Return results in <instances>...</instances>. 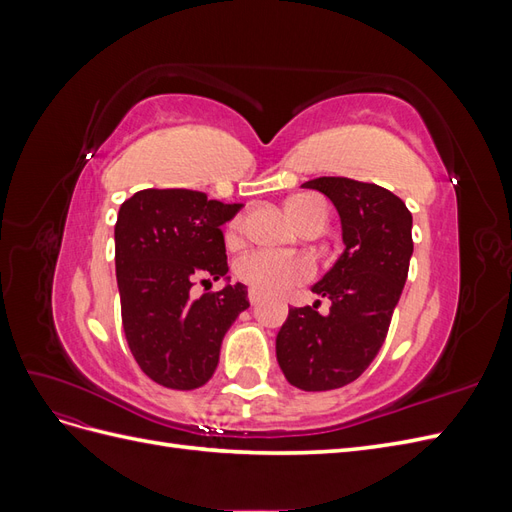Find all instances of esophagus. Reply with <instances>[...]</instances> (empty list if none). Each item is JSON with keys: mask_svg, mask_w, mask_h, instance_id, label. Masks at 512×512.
I'll list each match as a JSON object with an SVG mask.
<instances>
[{"mask_svg": "<svg viewBox=\"0 0 512 512\" xmlns=\"http://www.w3.org/2000/svg\"><path fill=\"white\" fill-rule=\"evenodd\" d=\"M247 299H250V303L252 305H256L262 297H260V292H256V290H250V292H247Z\"/></svg>", "mask_w": 512, "mask_h": 512, "instance_id": "obj_1", "label": "esophagus"}]
</instances>
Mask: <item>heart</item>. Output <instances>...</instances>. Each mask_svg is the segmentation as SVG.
Segmentation results:
<instances>
[{
  "instance_id": "heart-1",
  "label": "heart",
  "mask_w": 512,
  "mask_h": 512,
  "mask_svg": "<svg viewBox=\"0 0 512 512\" xmlns=\"http://www.w3.org/2000/svg\"><path fill=\"white\" fill-rule=\"evenodd\" d=\"M288 218L299 228L307 224H327L329 209L320 198L297 194L286 200ZM241 218L228 226V239L235 241L241 232ZM237 280L260 294H282L294 286L312 280L314 265L305 256H288L271 250H254L243 254L235 265Z\"/></svg>"
}]
</instances>
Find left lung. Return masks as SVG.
<instances>
[{
	"instance_id": "obj_1",
	"label": "left lung",
	"mask_w": 512,
	"mask_h": 512,
	"mask_svg": "<svg viewBox=\"0 0 512 512\" xmlns=\"http://www.w3.org/2000/svg\"><path fill=\"white\" fill-rule=\"evenodd\" d=\"M303 188L335 205L344 252L312 286L331 301L292 307L275 337L277 363L301 391H331L359 378L389 333L404 290L412 243V213L393 192L348 177H318Z\"/></svg>"
}]
</instances>
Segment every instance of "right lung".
Wrapping results in <instances>:
<instances>
[{
  "instance_id": "add662e5",
  "label": "right lung",
  "mask_w": 512,
  "mask_h": 512,
  "mask_svg": "<svg viewBox=\"0 0 512 512\" xmlns=\"http://www.w3.org/2000/svg\"><path fill=\"white\" fill-rule=\"evenodd\" d=\"M243 205L194 190H141L119 207L115 271L121 322L134 359L166 389L209 382L230 324L250 307L247 288L230 284L222 226ZM224 276L218 293L189 299L196 279Z\"/></svg>"
}]
</instances>
